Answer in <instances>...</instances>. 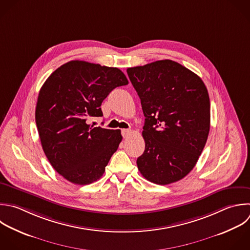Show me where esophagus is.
<instances>
[{
	"mask_svg": "<svg viewBox=\"0 0 250 250\" xmlns=\"http://www.w3.org/2000/svg\"><path fill=\"white\" fill-rule=\"evenodd\" d=\"M131 133V130L130 129H122L121 130V134H122V136L124 137V138H126V137H128V135Z\"/></svg>",
	"mask_w": 250,
	"mask_h": 250,
	"instance_id": "34e87169",
	"label": "esophagus"
}]
</instances>
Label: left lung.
Returning a JSON list of instances; mask_svg holds the SVG:
<instances>
[{
    "instance_id": "obj_1",
    "label": "left lung",
    "mask_w": 250,
    "mask_h": 250,
    "mask_svg": "<svg viewBox=\"0 0 250 250\" xmlns=\"http://www.w3.org/2000/svg\"><path fill=\"white\" fill-rule=\"evenodd\" d=\"M145 119L141 174L157 185L175 183L195 166L210 129L207 89L195 73L170 61L127 69Z\"/></svg>"
}]
</instances>
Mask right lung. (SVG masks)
<instances>
[{"mask_svg":"<svg viewBox=\"0 0 250 250\" xmlns=\"http://www.w3.org/2000/svg\"><path fill=\"white\" fill-rule=\"evenodd\" d=\"M128 84L116 67L71 61L55 70L42 86L35 111L43 150L67 181L88 185L99 180L122 141L120 130L88 124L102 117L103 101Z\"/></svg>","mask_w":250,"mask_h":250,"instance_id":"right-lung-1","label":"right lung"}]
</instances>
